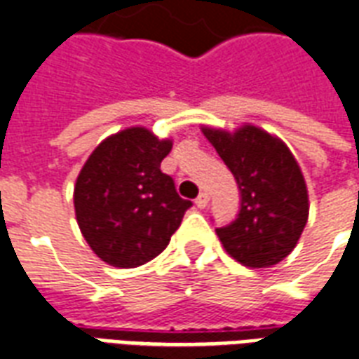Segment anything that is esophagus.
<instances>
[{"instance_id": "1", "label": "esophagus", "mask_w": 359, "mask_h": 359, "mask_svg": "<svg viewBox=\"0 0 359 359\" xmlns=\"http://www.w3.org/2000/svg\"><path fill=\"white\" fill-rule=\"evenodd\" d=\"M196 205H198L199 209H205V207L209 205V194L201 191V194L198 196V199H196Z\"/></svg>"}]
</instances>
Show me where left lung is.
I'll return each mask as SVG.
<instances>
[{
    "instance_id": "obj_1",
    "label": "left lung",
    "mask_w": 359,
    "mask_h": 359,
    "mask_svg": "<svg viewBox=\"0 0 359 359\" xmlns=\"http://www.w3.org/2000/svg\"><path fill=\"white\" fill-rule=\"evenodd\" d=\"M241 194L239 215L216 229L226 252L246 267H271L297 245L309 218V194L294 154L256 126L235 133L203 128Z\"/></svg>"
}]
</instances>
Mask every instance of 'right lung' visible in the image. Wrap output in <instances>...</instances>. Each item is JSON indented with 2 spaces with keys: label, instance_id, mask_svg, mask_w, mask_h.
<instances>
[{
  "label": "right lung",
  "instance_id": "1",
  "mask_svg": "<svg viewBox=\"0 0 359 359\" xmlns=\"http://www.w3.org/2000/svg\"><path fill=\"white\" fill-rule=\"evenodd\" d=\"M169 139L147 128L107 137L76 177L75 215L90 248L113 267H137L165 250L191 201L160 163Z\"/></svg>",
  "mask_w": 359,
  "mask_h": 359
}]
</instances>
